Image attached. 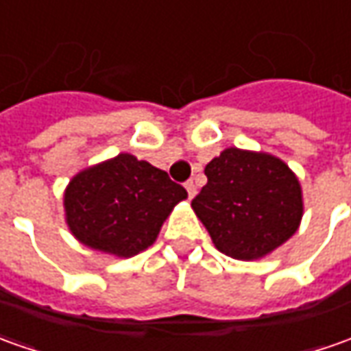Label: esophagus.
Masks as SVG:
<instances>
[{
  "instance_id": "34e87169",
  "label": "esophagus",
  "mask_w": 351,
  "mask_h": 351,
  "mask_svg": "<svg viewBox=\"0 0 351 351\" xmlns=\"http://www.w3.org/2000/svg\"><path fill=\"white\" fill-rule=\"evenodd\" d=\"M186 192H188V197H190V199L195 195V184L192 182V180H188V182H186Z\"/></svg>"
}]
</instances>
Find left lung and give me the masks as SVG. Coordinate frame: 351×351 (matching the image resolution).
I'll use <instances>...</instances> for the list:
<instances>
[{
    "mask_svg": "<svg viewBox=\"0 0 351 351\" xmlns=\"http://www.w3.org/2000/svg\"><path fill=\"white\" fill-rule=\"evenodd\" d=\"M206 176L192 209L221 254L240 261L261 259L300 228L302 184L276 156L226 147L207 163Z\"/></svg>",
    "mask_w": 351,
    "mask_h": 351,
    "instance_id": "8db88e82",
    "label": "left lung"
}]
</instances>
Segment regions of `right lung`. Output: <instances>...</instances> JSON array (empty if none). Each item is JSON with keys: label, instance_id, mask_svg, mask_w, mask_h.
I'll list each match as a JSON object with an SVG mask.
<instances>
[{"label": "right lung", "instance_id": "right-lung-1", "mask_svg": "<svg viewBox=\"0 0 351 351\" xmlns=\"http://www.w3.org/2000/svg\"><path fill=\"white\" fill-rule=\"evenodd\" d=\"M188 197L165 171L119 154L76 173L63 194L71 234L90 250L132 257L157 240L178 202Z\"/></svg>", "mask_w": 351, "mask_h": 351}]
</instances>
